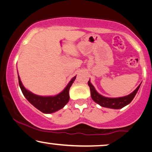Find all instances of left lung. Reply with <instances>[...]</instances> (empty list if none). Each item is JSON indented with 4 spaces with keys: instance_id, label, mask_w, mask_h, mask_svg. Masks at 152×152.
<instances>
[{
    "instance_id": "8db88e82",
    "label": "left lung",
    "mask_w": 152,
    "mask_h": 152,
    "mask_svg": "<svg viewBox=\"0 0 152 152\" xmlns=\"http://www.w3.org/2000/svg\"><path fill=\"white\" fill-rule=\"evenodd\" d=\"M140 85L137 87V89L133 92H132L128 96L118 97V98H108V97L103 96L97 92L94 87L91 84L90 80L88 82V85L90 87L91 99L95 102L100 105L101 106L105 108H113V109H120V108H123L124 106L130 104L132 101V99H134V97L135 96L136 94L140 87Z\"/></svg>"
}]
</instances>
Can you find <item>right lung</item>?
I'll return each instance as SVG.
<instances>
[{
	"label": "right lung",
	"instance_id": "right-lung-1",
	"mask_svg": "<svg viewBox=\"0 0 152 152\" xmlns=\"http://www.w3.org/2000/svg\"><path fill=\"white\" fill-rule=\"evenodd\" d=\"M75 78L76 76L74 77L70 80V82H69L67 87L65 88L64 90L58 95H56V96H41L34 94L33 93L27 90L24 86L22 85L20 77L18 75L19 85H20V89H21L24 96L35 108H37V109L44 113H54V112L63 108L67 104V103L69 102V99H70L69 89H70V87L74 82Z\"/></svg>",
	"mask_w": 152,
	"mask_h": 152
}]
</instances>
